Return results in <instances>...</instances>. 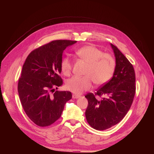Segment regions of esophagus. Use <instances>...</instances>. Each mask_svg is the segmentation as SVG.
Here are the masks:
<instances>
[{
	"instance_id": "esophagus-1",
	"label": "esophagus",
	"mask_w": 154,
	"mask_h": 154,
	"mask_svg": "<svg viewBox=\"0 0 154 154\" xmlns=\"http://www.w3.org/2000/svg\"><path fill=\"white\" fill-rule=\"evenodd\" d=\"M80 96H78V95H76V94H73L72 95V98L73 99H77L78 98V97H80Z\"/></svg>"
}]
</instances>
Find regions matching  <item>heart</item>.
<instances>
[{"mask_svg":"<svg viewBox=\"0 0 154 154\" xmlns=\"http://www.w3.org/2000/svg\"><path fill=\"white\" fill-rule=\"evenodd\" d=\"M76 57L87 64L85 76H74L66 83V88L76 94L90 89L92 80L96 85H101L108 82L112 77L116 61L109 54L93 45H86L75 51ZM72 63L69 57H64L60 64L64 75L69 76L72 71Z\"/></svg>","mask_w":154,"mask_h":154,"instance_id":"b5f03b06","label":"heart"}]
</instances>
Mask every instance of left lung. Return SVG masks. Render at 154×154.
<instances>
[{
	"label": "left lung",
	"instance_id": "8db88e82",
	"mask_svg": "<svg viewBox=\"0 0 154 154\" xmlns=\"http://www.w3.org/2000/svg\"><path fill=\"white\" fill-rule=\"evenodd\" d=\"M116 58L112 78L94 94L85 97L88 106L85 116L91 127L97 130L108 129L118 124L127 114L136 93V75L133 66L118 48L110 44ZM96 95H104L100 100Z\"/></svg>",
	"mask_w": 154,
	"mask_h": 154
}]
</instances>
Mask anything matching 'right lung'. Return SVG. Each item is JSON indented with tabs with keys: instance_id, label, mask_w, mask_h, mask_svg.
<instances>
[{
	"instance_id": "add662e5",
	"label": "right lung",
	"mask_w": 154,
	"mask_h": 154,
	"mask_svg": "<svg viewBox=\"0 0 154 154\" xmlns=\"http://www.w3.org/2000/svg\"><path fill=\"white\" fill-rule=\"evenodd\" d=\"M76 41L51 42L30 53L23 65L18 92L22 106L32 122L48 127L62 115L66 102L72 98L69 91H56L63 84L60 64L63 51Z\"/></svg>"
}]
</instances>
